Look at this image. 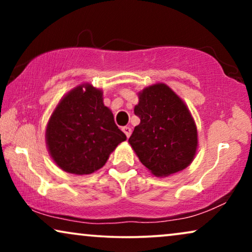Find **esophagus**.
Segmentation results:
<instances>
[{
  "instance_id": "esophagus-1",
  "label": "esophagus",
  "mask_w": 252,
  "mask_h": 252,
  "mask_svg": "<svg viewBox=\"0 0 252 252\" xmlns=\"http://www.w3.org/2000/svg\"><path fill=\"white\" fill-rule=\"evenodd\" d=\"M122 129H123V132L125 133V135L127 137H129L130 134H132V128H130V127H128V126H124Z\"/></svg>"
}]
</instances>
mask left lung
<instances>
[{
	"label": "left lung",
	"instance_id": "8db88e82",
	"mask_svg": "<svg viewBox=\"0 0 252 252\" xmlns=\"http://www.w3.org/2000/svg\"><path fill=\"white\" fill-rule=\"evenodd\" d=\"M134 113L140 118L128 143L155 177L164 178L188 167L198 147L195 120L180 96L158 82L139 92Z\"/></svg>",
	"mask_w": 252,
	"mask_h": 252
}]
</instances>
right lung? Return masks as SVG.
Segmentation results:
<instances>
[{
  "mask_svg": "<svg viewBox=\"0 0 252 252\" xmlns=\"http://www.w3.org/2000/svg\"><path fill=\"white\" fill-rule=\"evenodd\" d=\"M125 140L112 111L103 103V91L88 82L61 98L46 128V144L55 164L77 175L102 168Z\"/></svg>",
  "mask_w": 252,
  "mask_h": 252,
  "instance_id": "right-lung-1",
  "label": "right lung"
}]
</instances>
